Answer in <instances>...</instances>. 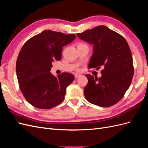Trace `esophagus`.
Wrapping results in <instances>:
<instances>
[{
    "label": "esophagus",
    "mask_w": 148,
    "mask_h": 148,
    "mask_svg": "<svg viewBox=\"0 0 148 148\" xmlns=\"http://www.w3.org/2000/svg\"><path fill=\"white\" fill-rule=\"evenodd\" d=\"M81 76H82V75H79V74H75V78H78L81 77Z\"/></svg>",
    "instance_id": "1"
}]
</instances>
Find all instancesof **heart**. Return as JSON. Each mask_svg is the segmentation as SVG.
Returning a JSON list of instances; mask_svg holds the SVG:
<instances>
[{"instance_id":"b5f03b06","label":"heart","mask_w":148,"mask_h":148,"mask_svg":"<svg viewBox=\"0 0 148 148\" xmlns=\"http://www.w3.org/2000/svg\"><path fill=\"white\" fill-rule=\"evenodd\" d=\"M82 44V43H81V44ZM78 45H79V44H78Z\"/></svg>"}]
</instances>
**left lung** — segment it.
<instances>
[{
    "label": "left lung",
    "mask_w": 148,
    "mask_h": 148,
    "mask_svg": "<svg viewBox=\"0 0 148 148\" xmlns=\"http://www.w3.org/2000/svg\"><path fill=\"white\" fill-rule=\"evenodd\" d=\"M77 36L93 44L94 52L88 69L103 67L100 78L86 75L88 82L84 94L86 100L103 107L117 104L130 86L134 74L132 54L126 39L103 25Z\"/></svg>",
    "instance_id": "left-lung-1"
}]
</instances>
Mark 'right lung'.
<instances>
[{
	"label": "right lung",
	"mask_w": 148,
	"mask_h": 148,
	"mask_svg": "<svg viewBox=\"0 0 148 148\" xmlns=\"http://www.w3.org/2000/svg\"><path fill=\"white\" fill-rule=\"evenodd\" d=\"M75 38L73 34L45 30L24 44L17 57L16 72L21 91L31 105L49 109L64 101L74 75L64 72L56 77L50 71L53 60H61L63 47Z\"/></svg>",
	"instance_id": "obj_1"
}]
</instances>
